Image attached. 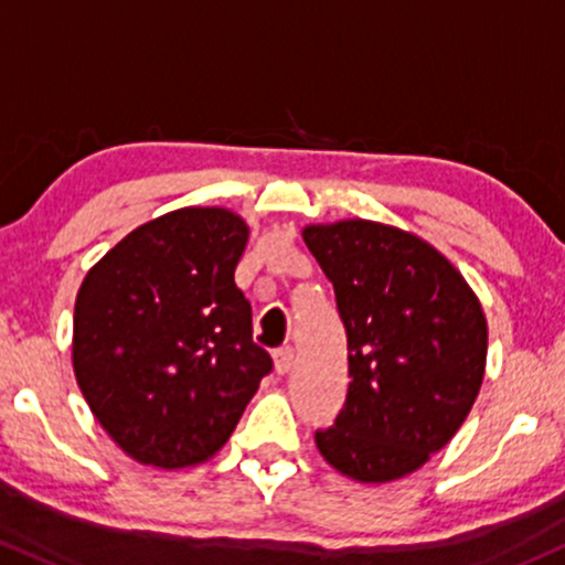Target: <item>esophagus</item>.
Here are the masks:
<instances>
[{"label": "esophagus", "mask_w": 565, "mask_h": 565, "mask_svg": "<svg viewBox=\"0 0 565 565\" xmlns=\"http://www.w3.org/2000/svg\"><path fill=\"white\" fill-rule=\"evenodd\" d=\"M294 369V348H280L275 353V372L288 374Z\"/></svg>", "instance_id": "1"}]
</instances>
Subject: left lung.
Returning a JSON list of instances; mask_svg holds the SVG:
<instances>
[{
    "instance_id": "1",
    "label": "left lung",
    "mask_w": 565,
    "mask_h": 565,
    "mask_svg": "<svg viewBox=\"0 0 565 565\" xmlns=\"http://www.w3.org/2000/svg\"><path fill=\"white\" fill-rule=\"evenodd\" d=\"M348 333V396L320 455L358 482L420 469L469 415L484 374L488 323L439 250L402 228L342 221L305 228Z\"/></svg>"
}]
</instances>
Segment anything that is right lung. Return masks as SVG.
I'll return each instance as SVG.
<instances>
[{"label":"right lung","mask_w":565,"mask_h":565,"mask_svg":"<svg viewBox=\"0 0 565 565\" xmlns=\"http://www.w3.org/2000/svg\"><path fill=\"white\" fill-rule=\"evenodd\" d=\"M247 226L221 207L145 223L88 271L72 363L102 428L139 463L185 469L221 450L271 355L234 282Z\"/></svg>","instance_id":"1"}]
</instances>
